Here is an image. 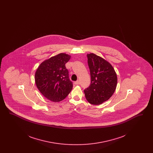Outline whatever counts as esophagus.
Wrapping results in <instances>:
<instances>
[{
	"label": "esophagus",
	"instance_id": "1",
	"mask_svg": "<svg viewBox=\"0 0 153 153\" xmlns=\"http://www.w3.org/2000/svg\"><path fill=\"white\" fill-rule=\"evenodd\" d=\"M74 84H75V85H79V84H80V81H79V80L75 81V82H74Z\"/></svg>",
	"mask_w": 153,
	"mask_h": 153
}]
</instances>
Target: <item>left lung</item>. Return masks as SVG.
<instances>
[{
  "instance_id": "obj_1",
  "label": "left lung",
  "mask_w": 153,
  "mask_h": 153,
  "mask_svg": "<svg viewBox=\"0 0 153 153\" xmlns=\"http://www.w3.org/2000/svg\"><path fill=\"white\" fill-rule=\"evenodd\" d=\"M91 82L84 90L88 102L99 105L107 101L114 94L117 85V75L108 61L94 53L88 54Z\"/></svg>"
}]
</instances>
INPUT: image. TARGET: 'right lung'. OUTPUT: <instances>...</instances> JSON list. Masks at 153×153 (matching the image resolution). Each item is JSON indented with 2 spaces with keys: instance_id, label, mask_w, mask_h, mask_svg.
Wrapping results in <instances>:
<instances>
[{
  "instance_id": "1",
  "label": "right lung",
  "mask_w": 153,
  "mask_h": 153,
  "mask_svg": "<svg viewBox=\"0 0 153 153\" xmlns=\"http://www.w3.org/2000/svg\"><path fill=\"white\" fill-rule=\"evenodd\" d=\"M71 56L60 53L42 62L35 74L36 87L40 92L52 102L64 100L73 88L69 79V72L65 64Z\"/></svg>"
}]
</instances>
